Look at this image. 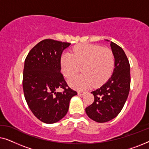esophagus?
<instances>
[{"instance_id":"1","label":"esophagus","mask_w":149,"mask_h":149,"mask_svg":"<svg viewBox=\"0 0 149 149\" xmlns=\"http://www.w3.org/2000/svg\"><path fill=\"white\" fill-rule=\"evenodd\" d=\"M85 93V91H78V95H83Z\"/></svg>"}]
</instances>
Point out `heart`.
Segmentation results:
<instances>
[{
    "label": "heart",
    "mask_w": 149,
    "mask_h": 149,
    "mask_svg": "<svg viewBox=\"0 0 149 149\" xmlns=\"http://www.w3.org/2000/svg\"><path fill=\"white\" fill-rule=\"evenodd\" d=\"M61 70L70 78L80 70L83 74L68 81L70 86L84 90L93 85L100 86L113 73L115 57L111 49L95 45H82L75 47L72 54H63L60 59Z\"/></svg>",
    "instance_id": "b5f03b06"
}]
</instances>
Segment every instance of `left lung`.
Instances as JSON below:
<instances>
[{
    "label": "left lung",
    "instance_id": "8db88e82",
    "mask_svg": "<svg viewBox=\"0 0 149 149\" xmlns=\"http://www.w3.org/2000/svg\"><path fill=\"white\" fill-rule=\"evenodd\" d=\"M110 45L115 57L113 74L100 88L91 91L94 102L85 109L87 116L98 123L109 121L119 115L130 88V66L127 56L117 44L111 41Z\"/></svg>",
    "mask_w": 149,
    "mask_h": 149
}]
</instances>
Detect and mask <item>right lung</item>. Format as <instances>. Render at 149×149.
<instances>
[{"mask_svg": "<svg viewBox=\"0 0 149 149\" xmlns=\"http://www.w3.org/2000/svg\"><path fill=\"white\" fill-rule=\"evenodd\" d=\"M70 45L69 42L43 40L30 50L25 60L24 97L34 115L43 123H55L62 119L68 111L70 99L77 94L60 72L61 56ZM61 88L62 93L56 91Z\"/></svg>", "mask_w": 149, "mask_h": 149, "instance_id": "add662e5", "label": "right lung"}]
</instances>
